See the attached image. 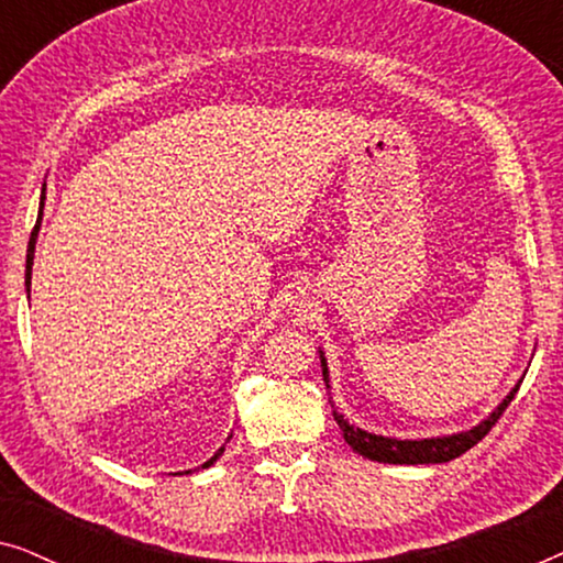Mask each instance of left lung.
I'll return each mask as SVG.
<instances>
[{"instance_id":"left-lung-1","label":"left lung","mask_w":563,"mask_h":563,"mask_svg":"<svg viewBox=\"0 0 563 563\" xmlns=\"http://www.w3.org/2000/svg\"><path fill=\"white\" fill-rule=\"evenodd\" d=\"M320 366H322V382H325V387L330 389L328 361L322 356V351H320ZM518 389L520 384H515L510 395H507L503 402H499L495 410H492L487 418H484L479 426H474L472 430H461V433H453V435L422 438V441H397V438L368 433V430L349 426V420L335 410H333V418L343 430L345 443H349L356 453H361L364 459L379 461V464H445V461L459 459L461 453L474 449V445L489 433L492 426L499 420V415L505 412V407L512 402L515 395H518Z\"/></svg>"}]
</instances>
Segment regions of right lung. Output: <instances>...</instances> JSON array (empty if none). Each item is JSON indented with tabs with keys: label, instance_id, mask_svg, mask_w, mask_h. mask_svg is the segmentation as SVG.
<instances>
[{
	"label": "right lung",
	"instance_id": "1",
	"mask_svg": "<svg viewBox=\"0 0 563 563\" xmlns=\"http://www.w3.org/2000/svg\"><path fill=\"white\" fill-rule=\"evenodd\" d=\"M43 191H45V189H43ZM43 199H45V197H43ZM41 212H43V202H41ZM41 220H43V218H37L33 233H30V243H27V261H25V287H27V297H30V279H33V256H35V241H37V230H41ZM222 451H225V449H220L210 461H205L202 466H205V468L212 466L214 461H218V459L222 456Z\"/></svg>",
	"mask_w": 563,
	"mask_h": 563
}]
</instances>
